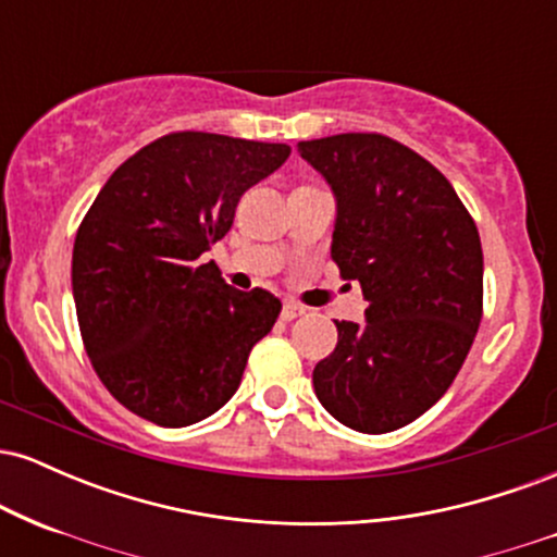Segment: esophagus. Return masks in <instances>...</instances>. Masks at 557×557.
Instances as JSON below:
<instances>
[{"mask_svg": "<svg viewBox=\"0 0 557 557\" xmlns=\"http://www.w3.org/2000/svg\"><path fill=\"white\" fill-rule=\"evenodd\" d=\"M304 306H298V304H293V300H287V304L283 306V319L285 322H290V319H298L300 314H304Z\"/></svg>", "mask_w": 557, "mask_h": 557, "instance_id": "1", "label": "esophagus"}]
</instances>
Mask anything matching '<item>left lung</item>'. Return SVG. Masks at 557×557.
Listing matches in <instances>:
<instances>
[{
    "mask_svg": "<svg viewBox=\"0 0 557 557\" xmlns=\"http://www.w3.org/2000/svg\"><path fill=\"white\" fill-rule=\"evenodd\" d=\"M298 154L332 185V261L369 300L363 324L335 322L317 398L356 432L400 430L443 398L476 337L479 230L443 172L382 133L300 140Z\"/></svg>",
    "mask_w": 557,
    "mask_h": 557,
    "instance_id": "8db88e82",
    "label": "left lung"
}]
</instances>
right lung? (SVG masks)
<instances>
[{"label": "right lung", "instance_id": "add662e5", "mask_svg": "<svg viewBox=\"0 0 557 557\" xmlns=\"http://www.w3.org/2000/svg\"><path fill=\"white\" fill-rule=\"evenodd\" d=\"M290 146L181 131L125 159L83 216L73 246L75 314L104 387L136 417L188 426L240 385L280 298L243 293L203 253L233 227L251 185Z\"/></svg>", "mask_w": 557, "mask_h": 557}]
</instances>
